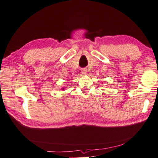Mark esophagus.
<instances>
[{
  "mask_svg": "<svg viewBox=\"0 0 158 158\" xmlns=\"http://www.w3.org/2000/svg\"><path fill=\"white\" fill-rule=\"evenodd\" d=\"M82 74H86V70H82Z\"/></svg>",
  "mask_w": 158,
  "mask_h": 158,
  "instance_id": "esophagus-1",
  "label": "esophagus"
}]
</instances>
